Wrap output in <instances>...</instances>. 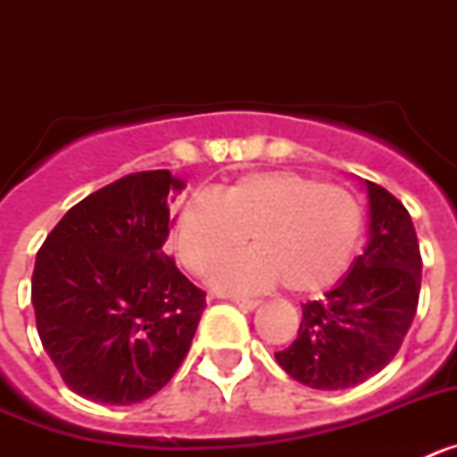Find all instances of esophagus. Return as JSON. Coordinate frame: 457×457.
Returning <instances> with one entry per match:
<instances>
[{
    "instance_id": "obj_1",
    "label": "esophagus",
    "mask_w": 457,
    "mask_h": 457,
    "mask_svg": "<svg viewBox=\"0 0 457 457\" xmlns=\"http://www.w3.org/2000/svg\"><path fill=\"white\" fill-rule=\"evenodd\" d=\"M231 302H233V304L240 306V309H245V311H253L258 304H261L258 300H249V297H231Z\"/></svg>"
}]
</instances>
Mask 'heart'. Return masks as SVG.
<instances>
[{
    "mask_svg": "<svg viewBox=\"0 0 457 457\" xmlns=\"http://www.w3.org/2000/svg\"><path fill=\"white\" fill-rule=\"evenodd\" d=\"M364 215L338 185L295 171L242 176L212 196L192 194L173 221V249L192 274H208L252 237V252L212 274L224 293H258L278 281L297 295L325 290L348 270Z\"/></svg>",
    "mask_w": 457,
    "mask_h": 457,
    "instance_id": "heart-1",
    "label": "heart"
}]
</instances>
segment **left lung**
I'll use <instances>...</instances> for the list:
<instances>
[{"mask_svg":"<svg viewBox=\"0 0 457 457\" xmlns=\"http://www.w3.org/2000/svg\"><path fill=\"white\" fill-rule=\"evenodd\" d=\"M369 194V240L325 300L302 304L293 345L274 353L278 366L311 389L361 385L401 348L419 304L421 252L405 205L385 187Z\"/></svg>","mask_w":457,"mask_h":457,"instance_id":"8db88e82","label":"left lung"}]
</instances>
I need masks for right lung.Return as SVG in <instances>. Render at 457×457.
<instances>
[{
  "label": "right lung",
  "mask_w": 457,
  "mask_h": 457,
  "mask_svg": "<svg viewBox=\"0 0 457 457\" xmlns=\"http://www.w3.org/2000/svg\"><path fill=\"white\" fill-rule=\"evenodd\" d=\"M183 189L167 169L130 173L72 205L36 253L40 343L87 401H146L192 345L205 293L162 249Z\"/></svg>",
  "instance_id": "add662e5"
}]
</instances>
